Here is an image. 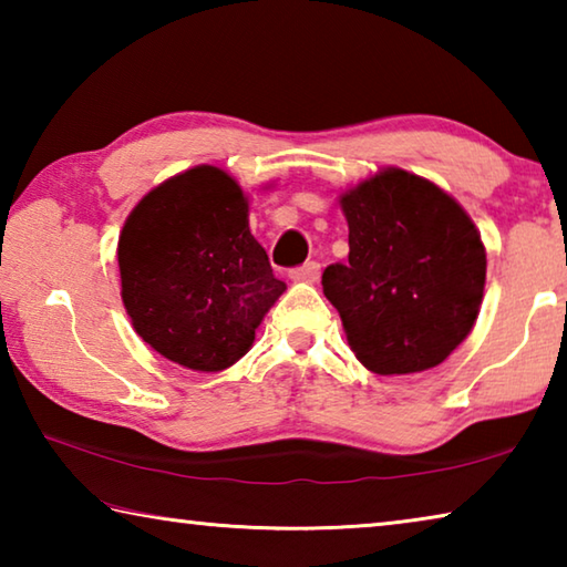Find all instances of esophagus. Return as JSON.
<instances>
[{
    "instance_id": "1",
    "label": "esophagus",
    "mask_w": 567,
    "mask_h": 567,
    "mask_svg": "<svg viewBox=\"0 0 567 567\" xmlns=\"http://www.w3.org/2000/svg\"><path fill=\"white\" fill-rule=\"evenodd\" d=\"M290 277L300 282H318L320 280V262L310 260L300 267H295V270H290Z\"/></svg>"
}]
</instances>
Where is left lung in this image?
<instances>
[{"label":"left lung","mask_w":567,"mask_h":567,"mask_svg":"<svg viewBox=\"0 0 567 567\" xmlns=\"http://www.w3.org/2000/svg\"><path fill=\"white\" fill-rule=\"evenodd\" d=\"M348 262L322 272L352 352L378 375L435 368L473 330L485 247L473 219L433 182L385 169L342 197Z\"/></svg>","instance_id":"left-lung-1"}]
</instances>
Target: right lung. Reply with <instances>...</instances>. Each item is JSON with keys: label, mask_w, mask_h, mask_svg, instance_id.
<instances>
[{"label": "right lung", "mask_w": 567, "mask_h": 567, "mask_svg": "<svg viewBox=\"0 0 567 567\" xmlns=\"http://www.w3.org/2000/svg\"><path fill=\"white\" fill-rule=\"evenodd\" d=\"M134 330L167 360L217 372L252 348L285 292L249 233L247 199L217 167H195L132 209L117 247Z\"/></svg>", "instance_id": "add662e5"}]
</instances>
